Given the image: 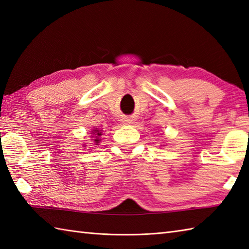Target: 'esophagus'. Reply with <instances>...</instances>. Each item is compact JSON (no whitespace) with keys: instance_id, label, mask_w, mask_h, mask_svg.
<instances>
[{"instance_id":"1","label":"esophagus","mask_w":249,"mask_h":249,"mask_svg":"<svg viewBox=\"0 0 249 249\" xmlns=\"http://www.w3.org/2000/svg\"><path fill=\"white\" fill-rule=\"evenodd\" d=\"M131 122H133V120H130V119H126V120H125V123H128V124H130Z\"/></svg>"}]
</instances>
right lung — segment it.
I'll return each instance as SVG.
<instances>
[{"label":"right lung","instance_id":"1","mask_svg":"<svg viewBox=\"0 0 249 249\" xmlns=\"http://www.w3.org/2000/svg\"><path fill=\"white\" fill-rule=\"evenodd\" d=\"M103 135V130L102 129H99V128H93L92 130H91V138H93L92 140L94 141V143L96 144V145H98V143L100 142V136Z\"/></svg>","mask_w":249,"mask_h":249}]
</instances>
